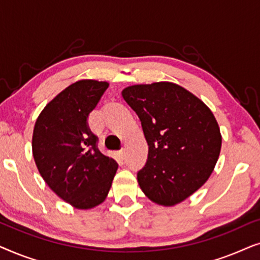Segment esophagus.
<instances>
[{
  "label": "esophagus",
  "instance_id": "1",
  "mask_svg": "<svg viewBox=\"0 0 260 260\" xmlns=\"http://www.w3.org/2000/svg\"><path fill=\"white\" fill-rule=\"evenodd\" d=\"M117 155H118V157L122 159L125 157V151H124V149H122V150H119L118 152H117Z\"/></svg>",
  "mask_w": 260,
  "mask_h": 260
}]
</instances>
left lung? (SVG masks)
I'll list each match as a JSON object with an SVG mask.
<instances>
[{
    "label": "left lung",
    "instance_id": "1",
    "mask_svg": "<svg viewBox=\"0 0 260 260\" xmlns=\"http://www.w3.org/2000/svg\"><path fill=\"white\" fill-rule=\"evenodd\" d=\"M122 95L141 120L149 145L137 173L143 193L162 206H174L197 191L214 169L221 135L204 102L180 85L161 81L134 85Z\"/></svg>",
    "mask_w": 260,
    "mask_h": 260
}]
</instances>
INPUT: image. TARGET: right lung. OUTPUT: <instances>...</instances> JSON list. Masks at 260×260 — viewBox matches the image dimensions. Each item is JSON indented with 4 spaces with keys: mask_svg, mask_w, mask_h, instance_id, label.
Segmentation results:
<instances>
[{
    "mask_svg": "<svg viewBox=\"0 0 260 260\" xmlns=\"http://www.w3.org/2000/svg\"><path fill=\"white\" fill-rule=\"evenodd\" d=\"M108 87L106 81H77L49 102L35 122L31 148L39 173L59 198L79 209L105 200L118 168L99 151L87 123Z\"/></svg>",
    "mask_w": 260,
    "mask_h": 260,
    "instance_id": "1",
    "label": "right lung"
}]
</instances>
